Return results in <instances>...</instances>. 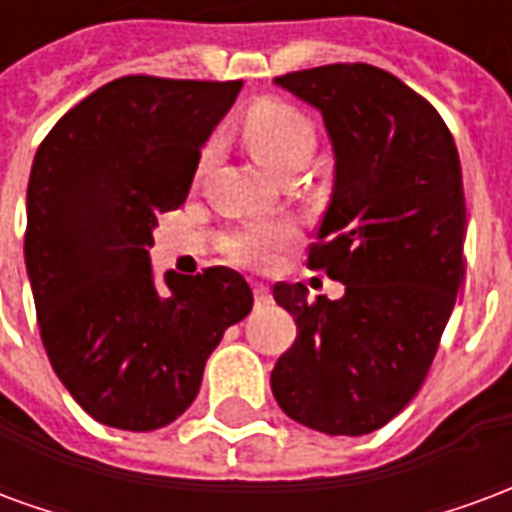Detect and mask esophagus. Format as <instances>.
Listing matches in <instances>:
<instances>
[{"mask_svg":"<svg viewBox=\"0 0 512 512\" xmlns=\"http://www.w3.org/2000/svg\"><path fill=\"white\" fill-rule=\"evenodd\" d=\"M255 304L257 307H266L271 304V290L266 285H255Z\"/></svg>","mask_w":512,"mask_h":512,"instance_id":"34e87169","label":"esophagus"}]
</instances>
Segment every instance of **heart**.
<instances>
[{
    "mask_svg": "<svg viewBox=\"0 0 512 512\" xmlns=\"http://www.w3.org/2000/svg\"><path fill=\"white\" fill-rule=\"evenodd\" d=\"M244 136L257 161H263L274 172H288L301 167L315 147V128L310 117L288 101L266 98L257 101L244 117ZM211 156L205 147L200 164ZM293 227L285 222H252L238 227L224 238V252L235 263L244 266H266L293 241Z\"/></svg>",
    "mask_w": 512,
    "mask_h": 512,
    "instance_id": "heart-1",
    "label": "heart"
}]
</instances>
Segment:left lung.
I'll return each instance as SVG.
<instances>
[{"label":"left lung","mask_w":512,"mask_h":512,"mask_svg":"<svg viewBox=\"0 0 512 512\" xmlns=\"http://www.w3.org/2000/svg\"><path fill=\"white\" fill-rule=\"evenodd\" d=\"M274 82L315 106L332 139V200L307 266L343 282L345 296L274 285L299 334L271 370V392L307 428L365 436L414 400L455 307L461 158L439 112L381 68L337 62Z\"/></svg>","instance_id":"left-lung-1"}]
</instances>
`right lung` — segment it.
Instances as JSON below:
<instances>
[{"label":"right lung","instance_id":"obj_1","mask_svg":"<svg viewBox=\"0 0 512 512\" xmlns=\"http://www.w3.org/2000/svg\"><path fill=\"white\" fill-rule=\"evenodd\" d=\"M241 84L123 76L65 112L35 153L24 257L40 340L73 400L109 428L178 419L227 326L252 310L233 268L167 271L161 288L147 255Z\"/></svg>","mask_w":512,"mask_h":512}]
</instances>
